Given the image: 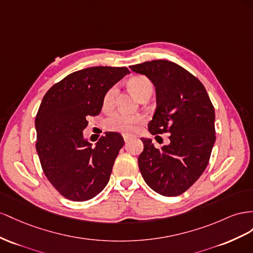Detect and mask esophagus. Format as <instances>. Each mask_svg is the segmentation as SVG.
<instances>
[{"instance_id": "obj_1", "label": "esophagus", "mask_w": 253, "mask_h": 253, "mask_svg": "<svg viewBox=\"0 0 253 253\" xmlns=\"http://www.w3.org/2000/svg\"><path fill=\"white\" fill-rule=\"evenodd\" d=\"M123 138H124V141H125V143H127L129 140H130V136H128V135H126V134L123 135Z\"/></svg>"}]
</instances>
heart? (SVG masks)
Wrapping results in <instances>:
<instances>
[{"mask_svg":"<svg viewBox=\"0 0 253 253\" xmlns=\"http://www.w3.org/2000/svg\"><path fill=\"white\" fill-rule=\"evenodd\" d=\"M129 88L136 95V97H141L147 92L153 93V84L145 76H136L131 78L128 83ZM118 93V86L112 88L106 93L104 98V106L106 108L110 107L115 100V96ZM143 122V118L140 115H128L125 113H114L108 117L105 122L104 126L106 129L110 131H119L125 134L133 132L139 124Z\"/></svg>","mask_w":253,"mask_h":253,"instance_id":"b5f03b06","label":"heart"}]
</instances>
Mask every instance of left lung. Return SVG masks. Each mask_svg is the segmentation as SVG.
I'll use <instances>...</instances> for the list:
<instances>
[{
    "mask_svg": "<svg viewBox=\"0 0 253 253\" xmlns=\"http://www.w3.org/2000/svg\"><path fill=\"white\" fill-rule=\"evenodd\" d=\"M145 75L156 88L157 109L148 123L151 134L169 132V144L158 149L141 138L138 159L143 179L163 196H178L203 175L215 136V111L199 79L169 60H151L129 67Z\"/></svg>",
    "mask_w": 253,
    "mask_h": 253,
    "instance_id": "left-lung-1",
    "label": "left lung"
}]
</instances>
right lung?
<instances>
[{
    "label": "right lung",
    "mask_w": 253,
    "mask_h": 253,
    "mask_svg": "<svg viewBox=\"0 0 253 253\" xmlns=\"http://www.w3.org/2000/svg\"><path fill=\"white\" fill-rule=\"evenodd\" d=\"M130 72L127 68L91 67L69 74L43 97L36 117V149L43 171L62 196L85 201L102 192L124 145L118 132L95 144L84 138L89 117L98 115L106 93Z\"/></svg>",
    "instance_id": "right-lung-1"
}]
</instances>
